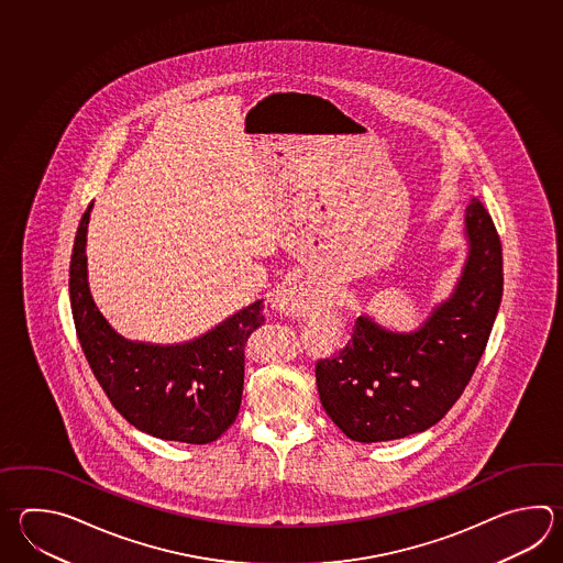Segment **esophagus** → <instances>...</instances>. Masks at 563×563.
Returning <instances> with one entry per match:
<instances>
[{
	"instance_id": "1",
	"label": "esophagus",
	"mask_w": 563,
	"mask_h": 563,
	"mask_svg": "<svg viewBox=\"0 0 563 563\" xmlns=\"http://www.w3.org/2000/svg\"><path fill=\"white\" fill-rule=\"evenodd\" d=\"M275 307L285 314H297V317L302 314L305 317L312 310L319 309V297L314 295V290L309 285L292 283L276 292Z\"/></svg>"
}]
</instances>
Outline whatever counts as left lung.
<instances>
[{
	"label": "left lung",
	"mask_w": 563,
	"mask_h": 563,
	"mask_svg": "<svg viewBox=\"0 0 563 563\" xmlns=\"http://www.w3.org/2000/svg\"><path fill=\"white\" fill-rule=\"evenodd\" d=\"M465 236L460 283L421 329L393 333L358 317L346 344L317 361L322 407L349 439L379 443L421 433L467 387L504 292L501 242L479 198L465 212Z\"/></svg>",
	"instance_id": "1"
}]
</instances>
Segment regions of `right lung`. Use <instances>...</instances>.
Instances as JSON below:
<instances>
[{
	"mask_svg": "<svg viewBox=\"0 0 563 563\" xmlns=\"http://www.w3.org/2000/svg\"><path fill=\"white\" fill-rule=\"evenodd\" d=\"M86 208L69 263V302L81 351L115 411L164 441L207 445L234 423L244 385V346L264 324L263 300L184 344L132 343L93 305L86 273Z\"/></svg>",
	"mask_w": 563,
	"mask_h": 563,
	"instance_id": "add662e5",
	"label": "right lung"
}]
</instances>
